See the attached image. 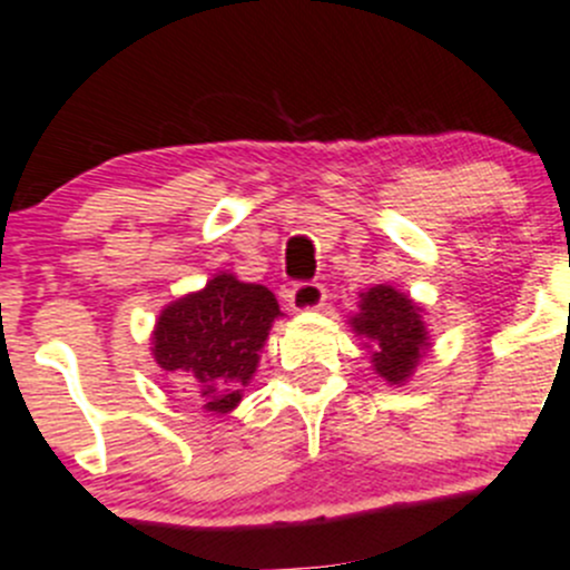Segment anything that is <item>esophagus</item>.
I'll use <instances>...</instances> for the list:
<instances>
[{"mask_svg": "<svg viewBox=\"0 0 570 570\" xmlns=\"http://www.w3.org/2000/svg\"><path fill=\"white\" fill-rule=\"evenodd\" d=\"M325 286L317 284V281H301V284L286 292L292 312H317V308L325 306Z\"/></svg>", "mask_w": 570, "mask_h": 570, "instance_id": "1", "label": "esophagus"}]
</instances>
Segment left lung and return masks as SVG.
<instances>
[{"instance_id":"1","label":"left lung","mask_w":570,"mask_h":570,"mask_svg":"<svg viewBox=\"0 0 570 570\" xmlns=\"http://www.w3.org/2000/svg\"><path fill=\"white\" fill-rule=\"evenodd\" d=\"M361 312L350 320L353 331L372 347V366L392 386L405 383L416 370L419 358L430 347L422 308L394 286H372L361 295Z\"/></svg>"}]
</instances>
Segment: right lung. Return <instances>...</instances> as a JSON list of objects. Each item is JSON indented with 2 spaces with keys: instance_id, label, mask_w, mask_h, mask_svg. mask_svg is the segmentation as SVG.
<instances>
[{
  "instance_id": "add662e5",
  "label": "right lung",
  "mask_w": 570,
  "mask_h": 570,
  "mask_svg": "<svg viewBox=\"0 0 570 570\" xmlns=\"http://www.w3.org/2000/svg\"><path fill=\"white\" fill-rule=\"evenodd\" d=\"M278 314V301L267 286L220 273L159 314L151 353L159 370L181 372L193 381L204 411L228 413L243 400V386L256 372Z\"/></svg>"
}]
</instances>
